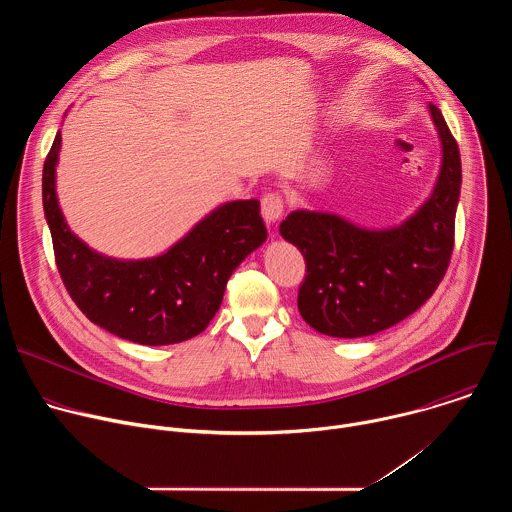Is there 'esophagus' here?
<instances>
[{
  "instance_id": "34e87169",
  "label": "esophagus",
  "mask_w": 512,
  "mask_h": 512,
  "mask_svg": "<svg viewBox=\"0 0 512 512\" xmlns=\"http://www.w3.org/2000/svg\"><path fill=\"white\" fill-rule=\"evenodd\" d=\"M261 214L263 221L267 225H273L275 221H279L283 214V198L277 192H269L261 198Z\"/></svg>"
}]
</instances>
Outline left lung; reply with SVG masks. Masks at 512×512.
Returning a JSON list of instances; mask_svg holds the SVG:
<instances>
[{
	"label": "left lung",
	"instance_id": "obj_1",
	"mask_svg": "<svg viewBox=\"0 0 512 512\" xmlns=\"http://www.w3.org/2000/svg\"><path fill=\"white\" fill-rule=\"evenodd\" d=\"M429 117L442 143V164L431 194L403 223L358 227L322 210H294L281 237L306 259L298 294L302 318L320 334L360 338L387 330L419 310L446 275L462 186L460 150L435 105Z\"/></svg>",
	"mask_w": 512,
	"mask_h": 512
}]
</instances>
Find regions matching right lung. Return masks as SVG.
<instances>
[{"instance_id":"right-lung-1","label":"right lung","mask_w":512,"mask_h":512,"mask_svg":"<svg viewBox=\"0 0 512 512\" xmlns=\"http://www.w3.org/2000/svg\"><path fill=\"white\" fill-rule=\"evenodd\" d=\"M60 141L58 131L44 162L42 204L70 298L93 324L129 342L166 346L200 334L221 308L233 271L267 239L259 200L216 206L156 257H109L66 225L56 194Z\"/></svg>"}]
</instances>
